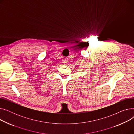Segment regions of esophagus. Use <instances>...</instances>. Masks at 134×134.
<instances>
[{"label":"esophagus","instance_id":"esophagus-1","mask_svg":"<svg viewBox=\"0 0 134 134\" xmlns=\"http://www.w3.org/2000/svg\"><path fill=\"white\" fill-rule=\"evenodd\" d=\"M64 63H66V61H64Z\"/></svg>","mask_w":134,"mask_h":134}]
</instances>
